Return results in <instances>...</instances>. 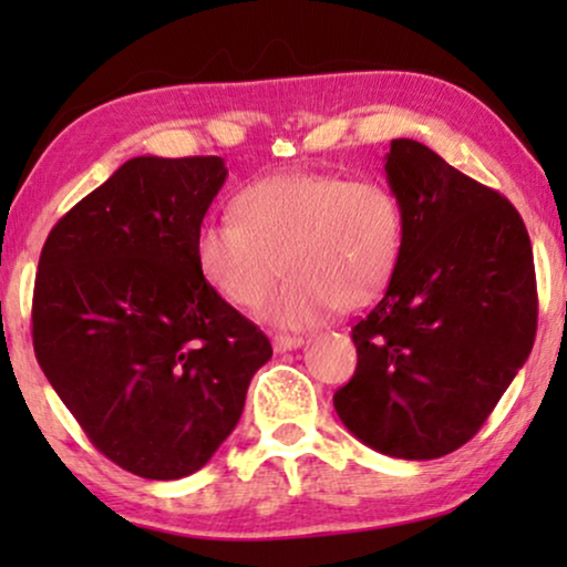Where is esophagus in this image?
<instances>
[{"label":"esophagus","instance_id":"34e87169","mask_svg":"<svg viewBox=\"0 0 567 567\" xmlns=\"http://www.w3.org/2000/svg\"><path fill=\"white\" fill-rule=\"evenodd\" d=\"M301 343H305V340H301L299 336H276L274 338V351L276 353H286V351H293V348H299Z\"/></svg>","mask_w":567,"mask_h":567}]
</instances>
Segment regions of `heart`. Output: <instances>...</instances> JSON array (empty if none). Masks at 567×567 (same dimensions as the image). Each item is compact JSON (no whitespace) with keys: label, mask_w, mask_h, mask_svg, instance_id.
<instances>
[{"label":"heart","mask_w":567,"mask_h":567,"mask_svg":"<svg viewBox=\"0 0 567 567\" xmlns=\"http://www.w3.org/2000/svg\"><path fill=\"white\" fill-rule=\"evenodd\" d=\"M405 229L402 198L382 181L268 175L237 193L235 216L200 224L196 260L239 309L258 307L284 266L289 276L262 305V320L309 328L336 307L371 305L390 286Z\"/></svg>","instance_id":"1"}]
</instances>
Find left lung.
<instances>
[{
    "label": "left lung",
    "instance_id": "8db88e82",
    "mask_svg": "<svg viewBox=\"0 0 567 567\" xmlns=\"http://www.w3.org/2000/svg\"><path fill=\"white\" fill-rule=\"evenodd\" d=\"M386 181L405 247L384 297L351 328L359 363L332 394L348 431L400 460H439L483 429L537 336L529 231L498 190L413 138Z\"/></svg>",
    "mask_w": 567,
    "mask_h": 567
}]
</instances>
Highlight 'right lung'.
Returning a JSON list of instances; mask_svg holds the SVG:
<instances>
[{"label": "right lung", "mask_w": 567, "mask_h": 567, "mask_svg": "<svg viewBox=\"0 0 567 567\" xmlns=\"http://www.w3.org/2000/svg\"><path fill=\"white\" fill-rule=\"evenodd\" d=\"M221 157H134L66 212L33 289V348L92 446L146 480L204 467L270 355L200 274Z\"/></svg>", "instance_id": "add662e5"}]
</instances>
